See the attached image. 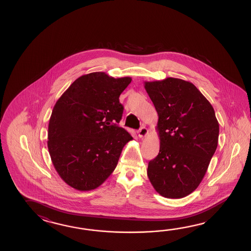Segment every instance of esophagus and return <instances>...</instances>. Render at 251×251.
<instances>
[{
  "label": "esophagus",
  "mask_w": 251,
  "mask_h": 251,
  "mask_svg": "<svg viewBox=\"0 0 251 251\" xmlns=\"http://www.w3.org/2000/svg\"><path fill=\"white\" fill-rule=\"evenodd\" d=\"M147 134H148V129H147V128L143 126V127H141L139 129L138 135L140 138L145 137Z\"/></svg>",
  "instance_id": "34e87169"
}]
</instances>
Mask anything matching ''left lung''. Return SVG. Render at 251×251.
Wrapping results in <instances>:
<instances>
[{
	"instance_id": "8db88e82",
	"label": "left lung",
	"mask_w": 251,
	"mask_h": 251,
	"mask_svg": "<svg viewBox=\"0 0 251 251\" xmlns=\"http://www.w3.org/2000/svg\"><path fill=\"white\" fill-rule=\"evenodd\" d=\"M158 113L160 151L148 164L155 190L166 198H185L203 180L218 145L213 106L198 88L177 78L144 81Z\"/></svg>"
}]
</instances>
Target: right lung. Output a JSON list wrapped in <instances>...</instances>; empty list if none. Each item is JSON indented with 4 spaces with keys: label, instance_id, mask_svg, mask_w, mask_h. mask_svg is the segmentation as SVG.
Returning <instances> with one entry per match:
<instances>
[{
    "label": "right lung",
    "instance_id": "1",
    "mask_svg": "<svg viewBox=\"0 0 251 251\" xmlns=\"http://www.w3.org/2000/svg\"><path fill=\"white\" fill-rule=\"evenodd\" d=\"M131 81V77L116 79L103 72L82 75L53 106L48 151L55 171L70 187L80 191L100 187L133 140L116 125L124 110L119 96Z\"/></svg>",
    "mask_w": 251,
    "mask_h": 251
}]
</instances>
